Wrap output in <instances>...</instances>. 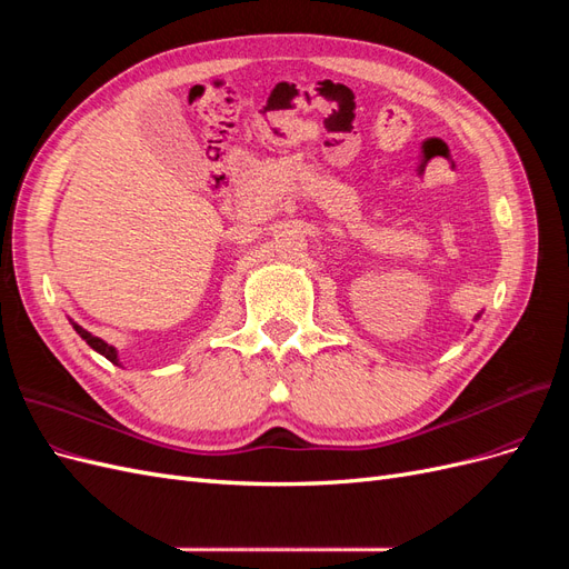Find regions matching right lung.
Masks as SVG:
<instances>
[{"instance_id": "add662e5", "label": "right lung", "mask_w": 569, "mask_h": 569, "mask_svg": "<svg viewBox=\"0 0 569 569\" xmlns=\"http://www.w3.org/2000/svg\"><path fill=\"white\" fill-rule=\"evenodd\" d=\"M73 330H76L84 341H88L90 347H92L97 353H101L104 358H109L113 366H120V363H118V353H116V349H113V347H109V343H107L104 339H99V337L90 335L88 330H84V327H80V325H76V322H73Z\"/></svg>"}]
</instances>
